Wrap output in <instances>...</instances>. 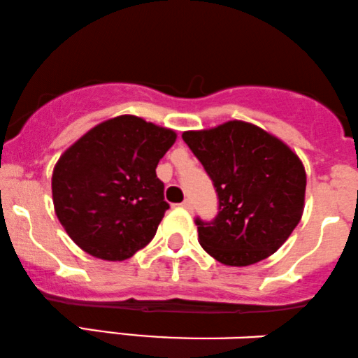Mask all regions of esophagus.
Returning a JSON list of instances; mask_svg holds the SVG:
<instances>
[{
  "instance_id": "34e87169",
  "label": "esophagus",
  "mask_w": 358,
  "mask_h": 358,
  "mask_svg": "<svg viewBox=\"0 0 358 358\" xmlns=\"http://www.w3.org/2000/svg\"><path fill=\"white\" fill-rule=\"evenodd\" d=\"M180 208H184V209H186V211H191V209H192V203H191V201H189V199H184L182 203H180Z\"/></svg>"
}]
</instances>
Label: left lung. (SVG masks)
<instances>
[{
    "instance_id": "1",
    "label": "left lung",
    "mask_w": 358,
    "mask_h": 358,
    "mask_svg": "<svg viewBox=\"0 0 358 358\" xmlns=\"http://www.w3.org/2000/svg\"><path fill=\"white\" fill-rule=\"evenodd\" d=\"M182 138L220 197L216 220H196L206 253L226 266H250L278 251L303 216L306 172L295 150L243 120L186 130Z\"/></svg>"
}]
</instances>
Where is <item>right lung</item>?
<instances>
[{
	"label": "right lung",
	"instance_id": "add662e5",
	"mask_svg": "<svg viewBox=\"0 0 358 358\" xmlns=\"http://www.w3.org/2000/svg\"><path fill=\"white\" fill-rule=\"evenodd\" d=\"M176 138L172 129L119 115L60 155L53 208L75 245L105 262H124L149 245L169 209L155 167Z\"/></svg>",
	"mask_w": 358,
	"mask_h": 358
}]
</instances>
